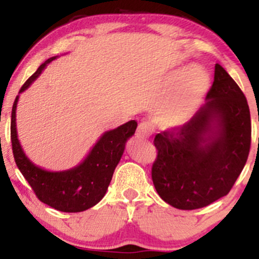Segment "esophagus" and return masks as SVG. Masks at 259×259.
<instances>
[{"instance_id":"esophagus-1","label":"esophagus","mask_w":259,"mask_h":259,"mask_svg":"<svg viewBox=\"0 0 259 259\" xmlns=\"http://www.w3.org/2000/svg\"><path fill=\"white\" fill-rule=\"evenodd\" d=\"M153 132L154 130H153V126H151V124H149V122L146 121H143L142 124L138 126L137 137L142 138V139H148V138L151 137Z\"/></svg>"}]
</instances>
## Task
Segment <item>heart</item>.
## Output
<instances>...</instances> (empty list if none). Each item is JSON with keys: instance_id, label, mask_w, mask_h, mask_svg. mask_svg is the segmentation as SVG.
<instances>
[{"instance_id": "b5f03b06", "label": "heart", "mask_w": 259, "mask_h": 259, "mask_svg": "<svg viewBox=\"0 0 259 259\" xmlns=\"http://www.w3.org/2000/svg\"><path fill=\"white\" fill-rule=\"evenodd\" d=\"M183 72L180 70L174 75L170 85V90H174L179 83L168 114V120L174 125L182 124L192 115L209 88L208 75L200 67H192L184 75Z\"/></svg>"}]
</instances>
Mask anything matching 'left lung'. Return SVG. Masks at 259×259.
<instances>
[{
  "mask_svg": "<svg viewBox=\"0 0 259 259\" xmlns=\"http://www.w3.org/2000/svg\"><path fill=\"white\" fill-rule=\"evenodd\" d=\"M247 99L219 64L207 103L183 126L155 135L151 168L161 199L183 210L207 207L229 193L250 149Z\"/></svg>",
  "mask_w": 259,
  "mask_h": 259,
  "instance_id": "left-lung-1",
  "label": "left lung"
}]
</instances>
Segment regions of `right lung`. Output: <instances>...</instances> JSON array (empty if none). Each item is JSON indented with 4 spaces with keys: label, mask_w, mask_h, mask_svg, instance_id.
Masks as SVG:
<instances>
[{
    "label": "right lung",
    "mask_w": 259,
    "mask_h": 259,
    "mask_svg": "<svg viewBox=\"0 0 259 259\" xmlns=\"http://www.w3.org/2000/svg\"><path fill=\"white\" fill-rule=\"evenodd\" d=\"M56 56L46 60L36 72L22 85L20 93L33 82L46 65ZM18 95L15 99L11 113V143L17 168L32 188L36 197L56 210L77 213L98 204L108 190L116 165L121 159L125 143L137 130L135 120L125 122L116 129L104 133L85 160L75 168L64 171H49L35 165L23 153L17 139L16 108Z\"/></svg>",
    "instance_id": "obj_1"
}]
</instances>
